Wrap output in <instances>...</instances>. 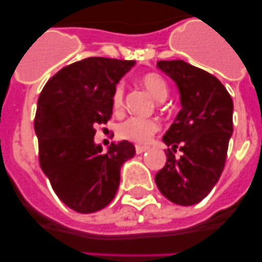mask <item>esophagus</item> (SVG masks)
<instances>
[{
    "mask_svg": "<svg viewBox=\"0 0 262 262\" xmlns=\"http://www.w3.org/2000/svg\"><path fill=\"white\" fill-rule=\"evenodd\" d=\"M146 150H148V147H146V146H136V152H137V155H141V153H143V152H146Z\"/></svg>",
    "mask_w": 262,
    "mask_h": 262,
    "instance_id": "esophagus-1",
    "label": "esophagus"
}]
</instances>
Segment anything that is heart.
I'll return each instance as SVG.
<instances>
[{
    "mask_svg": "<svg viewBox=\"0 0 262 262\" xmlns=\"http://www.w3.org/2000/svg\"><path fill=\"white\" fill-rule=\"evenodd\" d=\"M142 86L155 97L157 101H165L168 95V87L166 81L157 73H147L142 76ZM124 106V86L123 83H118L113 94V107L115 112H120ZM160 129V124L155 119L147 118H133L126 119L125 121L118 126V136L125 141L134 142L138 144L148 143L153 134Z\"/></svg>",
    "mask_w": 262,
    "mask_h": 262,
    "instance_id": "b5f03b06",
    "label": "heart"
}]
</instances>
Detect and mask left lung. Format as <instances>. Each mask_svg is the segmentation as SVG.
I'll use <instances>...</instances> for the list:
<instances>
[{"label":"left lung","instance_id":"8db88e82","mask_svg":"<svg viewBox=\"0 0 262 262\" xmlns=\"http://www.w3.org/2000/svg\"><path fill=\"white\" fill-rule=\"evenodd\" d=\"M157 67L178 86L181 110L162 138L173 150L167 149L155 180L170 202L194 205L212 191L224 168L233 101L218 78L184 60H160ZM178 146L180 159L173 155Z\"/></svg>","mask_w":262,"mask_h":262}]
</instances>
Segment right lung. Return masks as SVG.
Returning a JSON list of instances; mask_svg holds the SVG:
<instances>
[{
    "instance_id": "add662e5",
    "label": "right lung",
    "mask_w": 262,
    "mask_h": 262,
    "mask_svg": "<svg viewBox=\"0 0 262 262\" xmlns=\"http://www.w3.org/2000/svg\"><path fill=\"white\" fill-rule=\"evenodd\" d=\"M136 60L91 57L62 68L47 82L36 106L34 129L39 162L60 200L78 213H94L114 199L120 168L134 157L128 141L96 144L95 126L113 114V94Z\"/></svg>"
}]
</instances>
